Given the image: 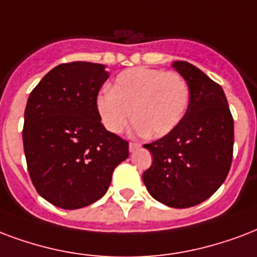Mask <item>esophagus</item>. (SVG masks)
I'll use <instances>...</instances> for the list:
<instances>
[{
    "label": "esophagus",
    "instance_id": "34e87169",
    "mask_svg": "<svg viewBox=\"0 0 257 257\" xmlns=\"http://www.w3.org/2000/svg\"><path fill=\"white\" fill-rule=\"evenodd\" d=\"M140 144H139V143H129V151H131V152H135V151H137L139 150V148H140Z\"/></svg>",
    "mask_w": 257,
    "mask_h": 257
}]
</instances>
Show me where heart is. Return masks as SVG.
<instances>
[{
    "label": "heart",
    "instance_id": "obj_1",
    "mask_svg": "<svg viewBox=\"0 0 257 257\" xmlns=\"http://www.w3.org/2000/svg\"><path fill=\"white\" fill-rule=\"evenodd\" d=\"M189 103V83L181 74L135 67L120 72L110 91L98 95L97 110L109 132H122L133 111L137 132L162 137L181 124Z\"/></svg>",
    "mask_w": 257,
    "mask_h": 257
}]
</instances>
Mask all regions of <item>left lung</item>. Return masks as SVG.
<instances>
[{"label": "left lung", "mask_w": 257, "mask_h": 257, "mask_svg": "<svg viewBox=\"0 0 257 257\" xmlns=\"http://www.w3.org/2000/svg\"><path fill=\"white\" fill-rule=\"evenodd\" d=\"M172 66L189 83V107L172 132L144 144L154 160L143 181L156 201L185 209L206 201L226 179L234 124L218 83L187 62Z\"/></svg>", "instance_id": "1"}]
</instances>
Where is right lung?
<instances>
[{
    "instance_id": "right-lung-1",
    "label": "right lung",
    "mask_w": 257,
    "mask_h": 257,
    "mask_svg": "<svg viewBox=\"0 0 257 257\" xmlns=\"http://www.w3.org/2000/svg\"><path fill=\"white\" fill-rule=\"evenodd\" d=\"M109 74L90 62L59 64L31 91L24 113L25 159L35 189L62 209L105 195L129 144L101 122L97 97Z\"/></svg>"
}]
</instances>
